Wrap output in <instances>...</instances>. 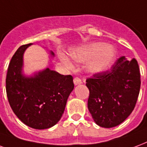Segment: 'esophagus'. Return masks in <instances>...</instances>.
Listing matches in <instances>:
<instances>
[{
  "instance_id": "obj_1",
  "label": "esophagus",
  "mask_w": 147,
  "mask_h": 147,
  "mask_svg": "<svg viewBox=\"0 0 147 147\" xmlns=\"http://www.w3.org/2000/svg\"><path fill=\"white\" fill-rule=\"evenodd\" d=\"M74 83L75 85H78V84H81L82 82H81V80L80 78H75L74 79Z\"/></svg>"
}]
</instances>
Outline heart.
Masks as SVG:
<instances>
[{
  "mask_svg": "<svg viewBox=\"0 0 147 147\" xmlns=\"http://www.w3.org/2000/svg\"><path fill=\"white\" fill-rule=\"evenodd\" d=\"M116 49L113 46H107L102 42H94L78 48L71 52L73 59L79 63L89 61L88 70L92 74H98L107 69L116 58ZM61 59L66 66L72 67L69 59L61 56Z\"/></svg>",
  "mask_w": 147,
  "mask_h": 147,
  "instance_id": "b5f03b06",
  "label": "heart"
}]
</instances>
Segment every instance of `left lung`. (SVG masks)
Masks as SVG:
<instances>
[{
    "instance_id": "8db88e82",
    "label": "left lung",
    "mask_w": 147,
    "mask_h": 147,
    "mask_svg": "<svg viewBox=\"0 0 147 147\" xmlns=\"http://www.w3.org/2000/svg\"><path fill=\"white\" fill-rule=\"evenodd\" d=\"M140 84L138 62L125 56L119 58L110 70L88 78V108L96 124L108 128L121 124L136 107Z\"/></svg>"
}]
</instances>
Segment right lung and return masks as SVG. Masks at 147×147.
<instances>
[{
  "label": "right lung",
  "instance_id": "right-lung-1",
  "mask_svg": "<svg viewBox=\"0 0 147 147\" xmlns=\"http://www.w3.org/2000/svg\"><path fill=\"white\" fill-rule=\"evenodd\" d=\"M31 45L20 46L11 58L6 92L11 107L21 121L30 128L45 129L61 119L74 84L71 75H62L49 68L34 77L22 74L23 53ZM51 54L54 56L52 51Z\"/></svg>",
  "mask_w": 147,
  "mask_h": 147
}]
</instances>
